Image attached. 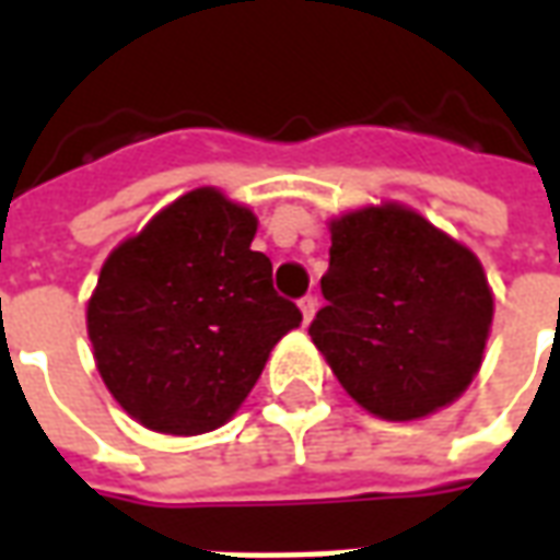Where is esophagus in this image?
<instances>
[{
	"label": "esophagus",
	"mask_w": 560,
	"mask_h": 560,
	"mask_svg": "<svg viewBox=\"0 0 560 560\" xmlns=\"http://www.w3.org/2000/svg\"><path fill=\"white\" fill-rule=\"evenodd\" d=\"M300 312H303V324H312V317H315L317 312L315 296H303V300H300Z\"/></svg>",
	"instance_id": "1"
}]
</instances>
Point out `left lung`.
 Instances as JSON below:
<instances>
[{"mask_svg": "<svg viewBox=\"0 0 560 560\" xmlns=\"http://www.w3.org/2000/svg\"><path fill=\"white\" fill-rule=\"evenodd\" d=\"M327 305L308 327L345 393L381 420L441 411L482 365L494 300L468 245L401 203L329 221Z\"/></svg>", "mask_w": 560, "mask_h": 560, "instance_id": "1", "label": "left lung"}]
</instances>
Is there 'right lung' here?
<instances>
[{
  "mask_svg": "<svg viewBox=\"0 0 560 560\" xmlns=\"http://www.w3.org/2000/svg\"><path fill=\"white\" fill-rule=\"evenodd\" d=\"M255 212L195 188L107 255L86 305L95 365L122 411L161 434H203L240 411L300 308L252 252Z\"/></svg>",
  "mask_w": 560,
  "mask_h": 560,
  "instance_id": "obj_1",
  "label": "right lung"
}]
</instances>
